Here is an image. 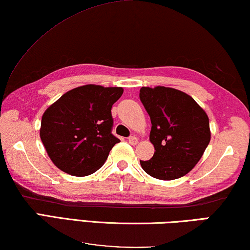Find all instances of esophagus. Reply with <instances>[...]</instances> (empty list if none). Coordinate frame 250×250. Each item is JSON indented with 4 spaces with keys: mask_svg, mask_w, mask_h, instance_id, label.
I'll list each match as a JSON object with an SVG mask.
<instances>
[{
    "mask_svg": "<svg viewBox=\"0 0 250 250\" xmlns=\"http://www.w3.org/2000/svg\"><path fill=\"white\" fill-rule=\"evenodd\" d=\"M128 142H129L130 145H132V146L137 145V144H138V138H136L134 136L129 137V138H128Z\"/></svg>",
    "mask_w": 250,
    "mask_h": 250,
    "instance_id": "esophagus-1",
    "label": "esophagus"
}]
</instances>
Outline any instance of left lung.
I'll use <instances>...</instances> for the list:
<instances>
[{
    "instance_id": "obj_1",
    "label": "left lung",
    "mask_w": 250,
    "mask_h": 250,
    "mask_svg": "<svg viewBox=\"0 0 250 250\" xmlns=\"http://www.w3.org/2000/svg\"><path fill=\"white\" fill-rule=\"evenodd\" d=\"M139 97L151 120L156 150L150 160H140L142 169L160 180L187 175L210 141L208 116L191 97L172 88L142 86Z\"/></svg>"
}]
</instances>
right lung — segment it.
I'll return each mask as SVG.
<instances>
[{
    "instance_id": "obj_1",
    "label": "right lung",
    "mask_w": 250,
    "mask_h": 250,
    "mask_svg": "<svg viewBox=\"0 0 250 250\" xmlns=\"http://www.w3.org/2000/svg\"><path fill=\"white\" fill-rule=\"evenodd\" d=\"M122 88L86 84L68 91L45 110L40 137L50 159L71 176L83 177L102 167L120 142L112 134L111 108Z\"/></svg>"
}]
</instances>
